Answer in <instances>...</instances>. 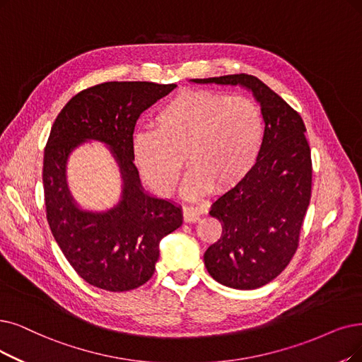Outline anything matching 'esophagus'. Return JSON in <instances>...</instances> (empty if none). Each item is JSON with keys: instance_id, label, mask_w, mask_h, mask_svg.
<instances>
[{"instance_id": "obj_1", "label": "esophagus", "mask_w": 362, "mask_h": 362, "mask_svg": "<svg viewBox=\"0 0 362 362\" xmlns=\"http://www.w3.org/2000/svg\"><path fill=\"white\" fill-rule=\"evenodd\" d=\"M200 216V209L193 208V206H185L182 209V218L185 223H194L199 220Z\"/></svg>"}]
</instances>
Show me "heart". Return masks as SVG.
I'll use <instances>...</instances> for the list:
<instances>
[{"label": "heart", "instance_id": "b5f03b06", "mask_svg": "<svg viewBox=\"0 0 362 362\" xmlns=\"http://www.w3.org/2000/svg\"><path fill=\"white\" fill-rule=\"evenodd\" d=\"M153 126L134 136L138 170L153 190L168 196L185 158L190 172L184 194L190 199L235 189L255 166L264 136L263 114L252 99L214 90L173 96L156 112Z\"/></svg>", "mask_w": 362, "mask_h": 362}]
</instances>
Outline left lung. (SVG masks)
Listing matches in <instances>:
<instances>
[{"mask_svg": "<svg viewBox=\"0 0 362 362\" xmlns=\"http://www.w3.org/2000/svg\"><path fill=\"white\" fill-rule=\"evenodd\" d=\"M240 84L262 105L266 123L262 151L242 182L212 205L221 238L204 259L211 276L236 290L273 281L294 257L312 194V158L301 115L262 80L248 74L193 78Z\"/></svg>", "mask_w": 362, "mask_h": 362, "instance_id": "8db88e82", "label": "left lung"}]
</instances>
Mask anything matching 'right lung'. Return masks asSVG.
Segmentation results:
<instances>
[{
    "label": "right lung",
    "mask_w": 362,
    "mask_h": 362,
    "mask_svg": "<svg viewBox=\"0 0 362 362\" xmlns=\"http://www.w3.org/2000/svg\"><path fill=\"white\" fill-rule=\"evenodd\" d=\"M175 88L151 81L96 84L71 98L52 126L42 158L47 223L72 269L100 290L122 293L146 284L158 242L182 224L177 205L142 192L132 153L139 115ZM86 139L105 141L122 169L124 197L108 213L81 211L67 192L66 158Z\"/></svg>",
    "instance_id": "obj_1"
}]
</instances>
